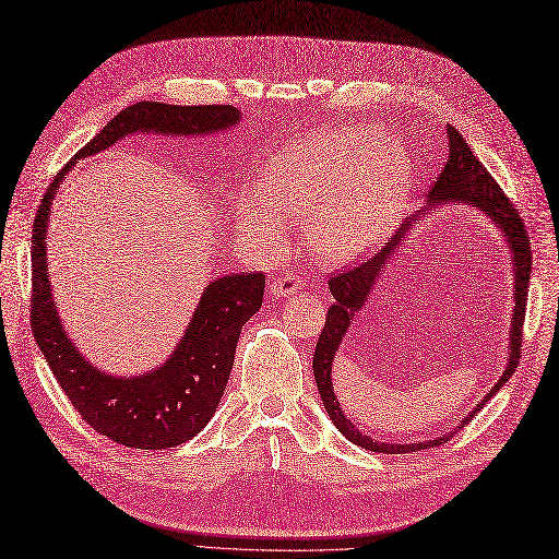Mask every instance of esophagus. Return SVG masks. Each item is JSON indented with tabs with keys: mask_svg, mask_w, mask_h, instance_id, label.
Listing matches in <instances>:
<instances>
[{
	"mask_svg": "<svg viewBox=\"0 0 559 559\" xmlns=\"http://www.w3.org/2000/svg\"><path fill=\"white\" fill-rule=\"evenodd\" d=\"M300 280L296 275H282L270 282V294L273 296H292L298 292Z\"/></svg>",
	"mask_w": 559,
	"mask_h": 559,
	"instance_id": "34e87169",
	"label": "esophagus"
}]
</instances>
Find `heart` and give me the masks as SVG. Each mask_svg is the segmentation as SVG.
Here are the masks:
<instances>
[{
  "mask_svg": "<svg viewBox=\"0 0 559 559\" xmlns=\"http://www.w3.org/2000/svg\"><path fill=\"white\" fill-rule=\"evenodd\" d=\"M412 155L371 127H338L284 143L265 167V192L239 194L237 228L275 249L286 216H306L310 249L324 263H348L381 245L409 200Z\"/></svg>",
  "mask_w": 559,
  "mask_h": 559,
  "instance_id": "obj_1",
  "label": "heart"
}]
</instances>
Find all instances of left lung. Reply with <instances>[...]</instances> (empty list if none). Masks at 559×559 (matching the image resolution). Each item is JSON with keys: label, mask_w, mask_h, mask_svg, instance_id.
Instances as JSON below:
<instances>
[{"label": "left lung", "mask_w": 559, "mask_h": 559, "mask_svg": "<svg viewBox=\"0 0 559 559\" xmlns=\"http://www.w3.org/2000/svg\"><path fill=\"white\" fill-rule=\"evenodd\" d=\"M447 139H449V159L444 164L442 174L435 178V183L428 192V204L426 211L440 209L442 204H471L479 209L481 214L491 218V223L499 228L506 237V245L510 249V261H512V277H515V306H512V317H510V338H508V365L506 371L501 373L499 383H496L487 397L481 400L475 409L467 414L461 424L447 432L444 437H435V440L426 442H412V444H392V442H376L373 437L361 432L353 420L343 414L341 404L336 400L334 383H331V361L336 357V350L341 348L345 331H348L350 322L355 320V312L361 310V306L367 304V296L371 294L376 280L383 273L385 263L392 259V251H395L402 245V237L412 233V225L416 221L424 218V214H414L402 223V228L397 230L395 237H390V242L369 259L367 263H359L357 267L343 270L336 277L329 280V292L334 296V306L326 312V322L320 334V341H317V348L312 355V371H314V381L317 390L322 395V404L329 414V418L334 420V426L348 437L353 444L365 447L369 451H379V454H409V451H420V449H430V447H440L449 442L459 428H463L467 420H471L481 406H485L496 392H499L506 381L515 373L520 365V350H522V322H524V312H526V294H530V277H532V239L524 230V223L518 214L515 204H512L503 190L496 183L493 176L481 167L479 159L473 155V150L467 147L463 141V135L447 124Z\"/></svg>", "instance_id": "1"}]
</instances>
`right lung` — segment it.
<instances>
[{
  "label": "right lung",
  "mask_w": 559,
  "mask_h": 559,
  "mask_svg": "<svg viewBox=\"0 0 559 559\" xmlns=\"http://www.w3.org/2000/svg\"><path fill=\"white\" fill-rule=\"evenodd\" d=\"M239 122L233 105H167L141 100L115 115L96 139L74 155L53 183L33 223V300L29 324L44 359L74 409L96 432L131 449H169L198 435L216 414L230 379L242 326L263 306L265 275L235 273L206 284L183 338L162 367L141 376L98 371L74 348L60 322L47 270L51 202L78 159L96 155L131 133L211 135Z\"/></svg>",
  "instance_id": "add662e5"
}]
</instances>
